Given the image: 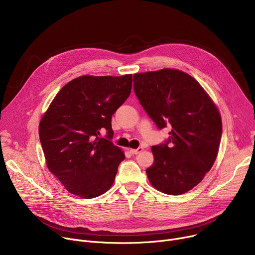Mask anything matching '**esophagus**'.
Here are the masks:
<instances>
[{
  "instance_id": "34e87169",
  "label": "esophagus",
  "mask_w": 255,
  "mask_h": 255,
  "mask_svg": "<svg viewBox=\"0 0 255 255\" xmlns=\"http://www.w3.org/2000/svg\"><path fill=\"white\" fill-rule=\"evenodd\" d=\"M143 150V147H138V148H136V149H129V151H130V154H132V155H137V154H139V152H141Z\"/></svg>"
}]
</instances>
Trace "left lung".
<instances>
[{
	"instance_id": "1",
	"label": "left lung",
	"mask_w": 255,
	"mask_h": 255,
	"mask_svg": "<svg viewBox=\"0 0 255 255\" xmlns=\"http://www.w3.org/2000/svg\"><path fill=\"white\" fill-rule=\"evenodd\" d=\"M133 81L135 94L157 127L171 128L164 143L151 146L148 180L167 195L186 193L202 181L217 157L220 114L201 85L181 71L135 74Z\"/></svg>"
}]
</instances>
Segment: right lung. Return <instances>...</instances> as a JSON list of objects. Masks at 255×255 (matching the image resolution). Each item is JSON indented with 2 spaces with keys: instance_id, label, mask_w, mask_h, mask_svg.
<instances>
[{
  "instance_id": "right-lung-1",
  "label": "right lung",
  "mask_w": 255,
  "mask_h": 255,
  "mask_svg": "<svg viewBox=\"0 0 255 255\" xmlns=\"http://www.w3.org/2000/svg\"><path fill=\"white\" fill-rule=\"evenodd\" d=\"M132 75L82 76L54 97L39 126L47 167L70 193L84 199L105 194L125 155L112 142V116L129 97ZM107 131L106 138L100 131Z\"/></svg>"
}]
</instances>
